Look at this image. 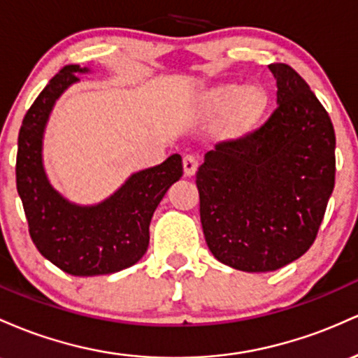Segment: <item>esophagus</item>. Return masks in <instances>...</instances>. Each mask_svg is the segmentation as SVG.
<instances>
[{"mask_svg":"<svg viewBox=\"0 0 358 358\" xmlns=\"http://www.w3.org/2000/svg\"><path fill=\"white\" fill-rule=\"evenodd\" d=\"M182 166H184V174H186L187 178H191V176H194L196 171H198L199 157L198 155H192V154L184 155Z\"/></svg>","mask_w":358,"mask_h":358,"instance_id":"1","label":"esophagus"}]
</instances>
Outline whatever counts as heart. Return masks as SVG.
Wrapping results in <instances>:
<instances>
[{
	"mask_svg": "<svg viewBox=\"0 0 358 358\" xmlns=\"http://www.w3.org/2000/svg\"><path fill=\"white\" fill-rule=\"evenodd\" d=\"M211 103L220 111H228L233 108L235 123L248 125L266 111L267 94L259 86L242 87L238 84H227L213 92Z\"/></svg>",
	"mask_w": 358,
	"mask_h": 358,
	"instance_id": "heart-1",
	"label": "heart"
}]
</instances>
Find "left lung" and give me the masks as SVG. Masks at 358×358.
Returning a JSON list of instances; mask_svg holds the SVG:
<instances>
[{
    "instance_id": "8db88e82",
    "label": "left lung",
    "mask_w": 358,
    "mask_h": 358,
    "mask_svg": "<svg viewBox=\"0 0 358 358\" xmlns=\"http://www.w3.org/2000/svg\"><path fill=\"white\" fill-rule=\"evenodd\" d=\"M277 106L252 134L215 145L196 172L204 238L243 272L294 262L318 235L335 186V130L287 64H271Z\"/></svg>"
}]
</instances>
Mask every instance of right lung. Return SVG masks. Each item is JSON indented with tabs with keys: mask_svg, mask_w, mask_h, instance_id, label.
<instances>
[{
	"mask_svg": "<svg viewBox=\"0 0 358 358\" xmlns=\"http://www.w3.org/2000/svg\"><path fill=\"white\" fill-rule=\"evenodd\" d=\"M87 67L64 66L23 118L18 135L17 189L38 252L71 275H104L131 267L148 248V227L169 187L182 176V159L135 172L110 198L81 206L64 198L43 169V134L52 108Z\"/></svg>",
	"mask_w": 358,
	"mask_h": 358,
	"instance_id": "add662e5",
	"label": "right lung"
}]
</instances>
